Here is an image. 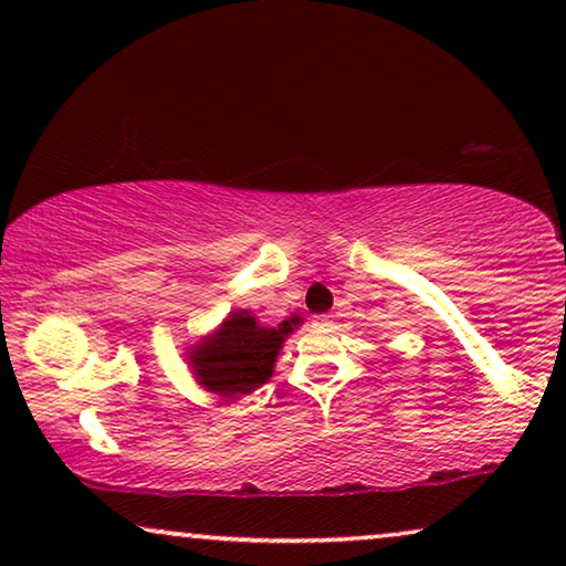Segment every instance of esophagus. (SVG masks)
<instances>
[{"label": "esophagus", "instance_id": "1", "mask_svg": "<svg viewBox=\"0 0 566 566\" xmlns=\"http://www.w3.org/2000/svg\"><path fill=\"white\" fill-rule=\"evenodd\" d=\"M314 327L329 329V327H332V314H316V316H314Z\"/></svg>", "mask_w": 566, "mask_h": 566}]
</instances>
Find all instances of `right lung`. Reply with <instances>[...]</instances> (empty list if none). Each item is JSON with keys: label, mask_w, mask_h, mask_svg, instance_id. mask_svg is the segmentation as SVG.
Returning <instances> with one entry per match:
<instances>
[{"label": "right lung", "mask_w": 566, "mask_h": 566, "mask_svg": "<svg viewBox=\"0 0 566 566\" xmlns=\"http://www.w3.org/2000/svg\"><path fill=\"white\" fill-rule=\"evenodd\" d=\"M296 324L298 316H291L277 327H262L250 312H234L192 350L190 366L208 391L227 399L244 397L273 376L277 350Z\"/></svg>", "instance_id": "obj_1"}]
</instances>
